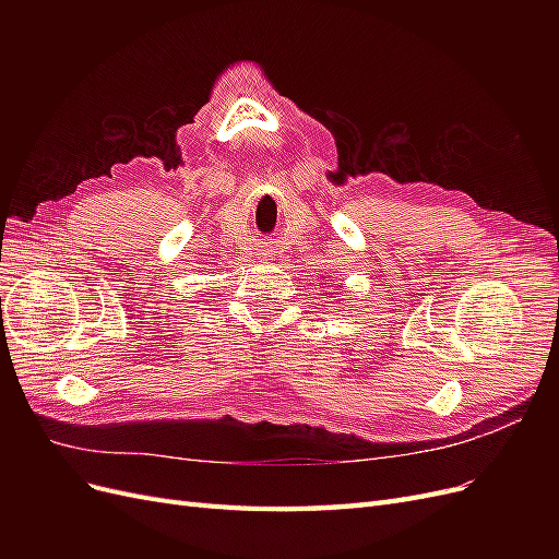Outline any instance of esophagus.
Wrapping results in <instances>:
<instances>
[{
	"label": "esophagus",
	"instance_id": "obj_1",
	"mask_svg": "<svg viewBox=\"0 0 559 559\" xmlns=\"http://www.w3.org/2000/svg\"><path fill=\"white\" fill-rule=\"evenodd\" d=\"M257 257H259L263 263H273V261H275V257H277V251H275V247L270 245V242H259V247H257Z\"/></svg>",
	"mask_w": 559,
	"mask_h": 559
}]
</instances>
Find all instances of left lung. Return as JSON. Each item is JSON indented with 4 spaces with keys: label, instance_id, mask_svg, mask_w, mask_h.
Segmentation results:
<instances>
[{
    "label": "left lung",
    "instance_id": "8db88e82",
    "mask_svg": "<svg viewBox=\"0 0 559 559\" xmlns=\"http://www.w3.org/2000/svg\"><path fill=\"white\" fill-rule=\"evenodd\" d=\"M335 294H337V289H335ZM329 298H333V296H329Z\"/></svg>",
    "mask_w": 559,
    "mask_h": 559
}]
</instances>
